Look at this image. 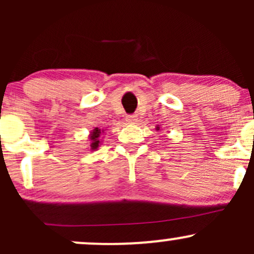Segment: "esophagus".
Segmentation results:
<instances>
[{
    "instance_id": "1",
    "label": "esophagus",
    "mask_w": 254,
    "mask_h": 254,
    "mask_svg": "<svg viewBox=\"0 0 254 254\" xmlns=\"http://www.w3.org/2000/svg\"><path fill=\"white\" fill-rule=\"evenodd\" d=\"M125 119H127V122L129 124H135L137 122V117H136V116H133V115L127 116V118H125Z\"/></svg>"
}]
</instances>
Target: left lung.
I'll return each mask as SVG.
<instances>
[{
  "label": "left lung",
  "mask_w": 254,
  "mask_h": 254,
  "mask_svg": "<svg viewBox=\"0 0 254 254\" xmlns=\"http://www.w3.org/2000/svg\"><path fill=\"white\" fill-rule=\"evenodd\" d=\"M157 129H159V127H157Z\"/></svg>",
  "instance_id": "1"
}]
</instances>
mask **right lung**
<instances>
[{
	"instance_id": "obj_1",
	"label": "right lung",
	"mask_w": 254,
	"mask_h": 254,
	"mask_svg": "<svg viewBox=\"0 0 254 254\" xmlns=\"http://www.w3.org/2000/svg\"><path fill=\"white\" fill-rule=\"evenodd\" d=\"M104 132V130L95 127L94 130L90 131L89 133V142H90V150H97L100 144V136Z\"/></svg>"
}]
</instances>
